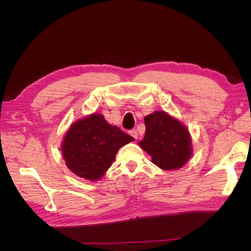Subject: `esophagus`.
<instances>
[{"label":"esophagus","instance_id":"obj_1","mask_svg":"<svg viewBox=\"0 0 251 251\" xmlns=\"http://www.w3.org/2000/svg\"><path fill=\"white\" fill-rule=\"evenodd\" d=\"M129 134L132 136L133 138H135V139H137L138 138V132H137V130L136 129H133V130H130L129 131Z\"/></svg>","mask_w":251,"mask_h":251}]
</instances>
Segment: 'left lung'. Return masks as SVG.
Listing matches in <instances>:
<instances>
[{
  "instance_id": "8db88e82",
  "label": "left lung",
  "mask_w": 251,
  "mask_h": 251,
  "mask_svg": "<svg viewBox=\"0 0 251 251\" xmlns=\"http://www.w3.org/2000/svg\"><path fill=\"white\" fill-rule=\"evenodd\" d=\"M146 135L139 146L151 155L159 168L179 169L191 156V138L187 128L167 113L154 112L144 118Z\"/></svg>"
}]
</instances>
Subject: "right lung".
Segmentation results:
<instances>
[{
    "label": "right lung",
    "instance_id": "right-lung-1",
    "mask_svg": "<svg viewBox=\"0 0 251 251\" xmlns=\"http://www.w3.org/2000/svg\"><path fill=\"white\" fill-rule=\"evenodd\" d=\"M133 140L101 115L94 114L71 125L63 141L62 153L66 166L74 174L97 181L112 166L119 149Z\"/></svg>",
    "mask_w": 251,
    "mask_h": 251
}]
</instances>
